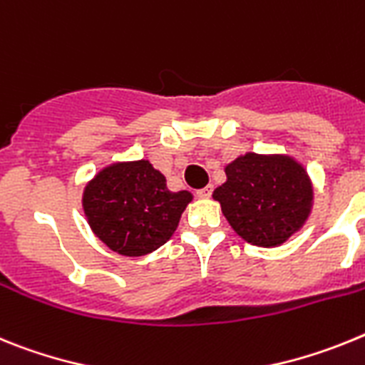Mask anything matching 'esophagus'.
<instances>
[{
  "instance_id": "34e87169",
  "label": "esophagus",
  "mask_w": 365,
  "mask_h": 365,
  "mask_svg": "<svg viewBox=\"0 0 365 365\" xmlns=\"http://www.w3.org/2000/svg\"><path fill=\"white\" fill-rule=\"evenodd\" d=\"M211 192H213V187L207 185V187H204V189H198V191H196V196H198V198H209V196H211Z\"/></svg>"
}]
</instances>
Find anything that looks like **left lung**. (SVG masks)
<instances>
[{
    "label": "left lung",
    "mask_w": 365,
    "mask_h": 365,
    "mask_svg": "<svg viewBox=\"0 0 365 365\" xmlns=\"http://www.w3.org/2000/svg\"><path fill=\"white\" fill-rule=\"evenodd\" d=\"M213 198L237 235L275 248L303 227L314 191L305 167L294 158L248 152L226 165V182Z\"/></svg>",
    "instance_id": "8db88e82"
}]
</instances>
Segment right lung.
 I'll use <instances>...</instances> for the list:
<instances>
[{"label":"right lung","instance_id":"1","mask_svg":"<svg viewBox=\"0 0 365 365\" xmlns=\"http://www.w3.org/2000/svg\"><path fill=\"white\" fill-rule=\"evenodd\" d=\"M191 200L189 191H169L148 160L119 161L88 182L82 209L91 231L112 252L141 257L173 237Z\"/></svg>","mask_w":365,"mask_h":365}]
</instances>
